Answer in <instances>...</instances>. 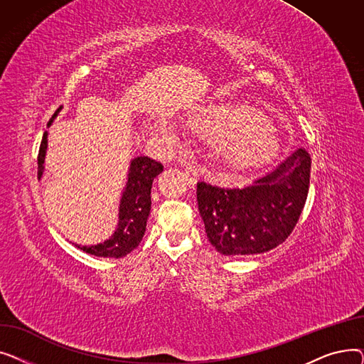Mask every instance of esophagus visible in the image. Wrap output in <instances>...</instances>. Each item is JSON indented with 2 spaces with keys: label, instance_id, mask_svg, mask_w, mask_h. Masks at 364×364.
Instances as JSON below:
<instances>
[{
  "label": "esophagus",
  "instance_id": "1",
  "mask_svg": "<svg viewBox=\"0 0 364 364\" xmlns=\"http://www.w3.org/2000/svg\"><path fill=\"white\" fill-rule=\"evenodd\" d=\"M184 177H186V180H187V183L190 186H195L198 183V180H199L198 169L195 166H192V165H187L184 168Z\"/></svg>",
  "mask_w": 364,
  "mask_h": 364
}]
</instances>
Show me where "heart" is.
Here are the masks:
<instances>
[{
    "label": "heart",
    "instance_id": "b5f03b06",
    "mask_svg": "<svg viewBox=\"0 0 364 364\" xmlns=\"http://www.w3.org/2000/svg\"><path fill=\"white\" fill-rule=\"evenodd\" d=\"M187 125L211 139L215 159L235 172L269 165L283 144L276 125L250 105H203L188 113Z\"/></svg>",
    "mask_w": 364,
    "mask_h": 364
}]
</instances>
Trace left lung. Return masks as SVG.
Wrapping results in <instances>:
<instances>
[{"mask_svg":"<svg viewBox=\"0 0 364 364\" xmlns=\"http://www.w3.org/2000/svg\"><path fill=\"white\" fill-rule=\"evenodd\" d=\"M310 169L311 158L301 147L242 188L198 183L199 214L208 240L227 257L262 254L283 243L307 200Z\"/></svg>","mask_w":364,"mask_h":364,"instance_id":"8db88e82","label":"left lung"}]
</instances>
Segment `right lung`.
<instances>
[{
	"instance_id": "add662e5",
	"label": "right lung",
	"mask_w": 364,
	"mask_h": 364,
	"mask_svg": "<svg viewBox=\"0 0 364 364\" xmlns=\"http://www.w3.org/2000/svg\"><path fill=\"white\" fill-rule=\"evenodd\" d=\"M62 109L63 106L55 110V113L48 122V127H51L53 121L57 118V114H59ZM47 147L48 131L44 132L43 141L40 146V153H38V180H41L44 174ZM162 171L164 165L161 162H156L155 159H150L149 156L134 158L129 162L127 183L119 199L117 230L113 232V235L109 239L97 245L76 246L87 254L106 258H122L131 251L136 250L144 236L147 218L150 214L151 183Z\"/></svg>"
}]
</instances>
